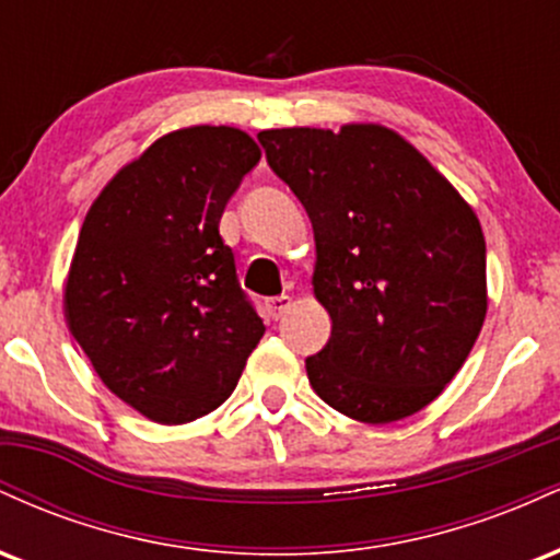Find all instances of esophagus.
<instances>
[{
    "instance_id": "esophagus-1",
    "label": "esophagus",
    "mask_w": 560,
    "mask_h": 560,
    "mask_svg": "<svg viewBox=\"0 0 560 560\" xmlns=\"http://www.w3.org/2000/svg\"><path fill=\"white\" fill-rule=\"evenodd\" d=\"M292 307V298L289 294H281V298H271L266 302V311L271 318H281Z\"/></svg>"
}]
</instances>
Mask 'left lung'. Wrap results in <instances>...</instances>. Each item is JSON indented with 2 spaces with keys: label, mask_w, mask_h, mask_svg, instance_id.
<instances>
[{
  "label": "left lung",
  "mask_w": 560,
  "mask_h": 560,
  "mask_svg": "<svg viewBox=\"0 0 560 560\" xmlns=\"http://www.w3.org/2000/svg\"><path fill=\"white\" fill-rule=\"evenodd\" d=\"M258 139L316 236L313 294L331 337L305 361L311 387L363 423L419 413L453 382L485 324L477 213L387 126L268 128Z\"/></svg>",
  "instance_id": "left-lung-1"
}]
</instances>
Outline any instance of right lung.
<instances>
[{
    "instance_id": "1",
    "label": "right lung",
    "mask_w": 560,
    "mask_h": 560,
    "mask_svg": "<svg viewBox=\"0 0 560 560\" xmlns=\"http://www.w3.org/2000/svg\"><path fill=\"white\" fill-rule=\"evenodd\" d=\"M258 160L240 128H178L115 173L83 221L68 329L102 384L150 421L215 410L266 334L218 234Z\"/></svg>"
}]
</instances>
